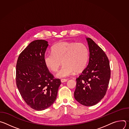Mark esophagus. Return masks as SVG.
Listing matches in <instances>:
<instances>
[{
    "mask_svg": "<svg viewBox=\"0 0 129 129\" xmlns=\"http://www.w3.org/2000/svg\"><path fill=\"white\" fill-rule=\"evenodd\" d=\"M67 79H62L61 80V81L62 83L66 82H67Z\"/></svg>",
    "mask_w": 129,
    "mask_h": 129,
    "instance_id": "34e87169",
    "label": "esophagus"
}]
</instances>
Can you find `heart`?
Listing matches in <instances>:
<instances>
[{
    "label": "heart",
    "mask_w": 129,
    "mask_h": 129,
    "mask_svg": "<svg viewBox=\"0 0 129 129\" xmlns=\"http://www.w3.org/2000/svg\"><path fill=\"white\" fill-rule=\"evenodd\" d=\"M89 59V50L82 43L60 42L54 44L51 52L44 56V62L50 70L57 71L61 64L63 65L57 73L59 78L67 77L74 72H80L86 67Z\"/></svg>",
    "instance_id": "1"
}]
</instances>
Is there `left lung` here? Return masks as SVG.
I'll list each match as a JSON object with an SVG mask.
<instances>
[{
  "label": "left lung",
  "mask_w": 129,
  "mask_h": 129,
  "mask_svg": "<svg viewBox=\"0 0 129 129\" xmlns=\"http://www.w3.org/2000/svg\"><path fill=\"white\" fill-rule=\"evenodd\" d=\"M89 49L87 66L76 79L75 99L81 104L92 106L105 95L108 87L111 70L107 55L90 38H86Z\"/></svg>",
  "instance_id": "left-lung-1"
}]
</instances>
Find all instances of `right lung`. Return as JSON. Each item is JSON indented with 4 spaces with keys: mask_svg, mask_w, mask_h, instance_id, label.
I'll list each match as a JSON object with an SVG mask.
<instances>
[{
    "mask_svg": "<svg viewBox=\"0 0 129 129\" xmlns=\"http://www.w3.org/2000/svg\"><path fill=\"white\" fill-rule=\"evenodd\" d=\"M48 45L44 40L31 42L20 53L16 64L18 90L26 104L38 111L47 109L54 102L61 84L44 64V56Z\"/></svg>",
    "mask_w": 129,
    "mask_h": 129,
    "instance_id": "obj_1",
    "label": "right lung"
}]
</instances>
